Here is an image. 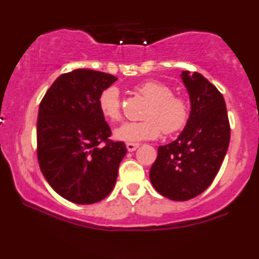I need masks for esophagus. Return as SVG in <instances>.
Here are the masks:
<instances>
[{"label":"esophagus","instance_id":"obj_1","mask_svg":"<svg viewBox=\"0 0 259 259\" xmlns=\"http://www.w3.org/2000/svg\"><path fill=\"white\" fill-rule=\"evenodd\" d=\"M139 147V144H133V142H126V148L129 152H133V151H135L136 148Z\"/></svg>","mask_w":259,"mask_h":259}]
</instances>
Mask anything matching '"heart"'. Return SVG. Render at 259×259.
Returning <instances> with one entry per match:
<instances>
[{"mask_svg": "<svg viewBox=\"0 0 259 259\" xmlns=\"http://www.w3.org/2000/svg\"><path fill=\"white\" fill-rule=\"evenodd\" d=\"M135 91L148 101L142 115L145 119L124 123L114 132L115 139L129 142L153 140L163 132L167 135H173L187 125L191 115L189 100L180 95H174L170 86L157 80H148L136 86ZM99 108L107 120L121 119L120 94L115 86H109L101 92Z\"/></svg>", "mask_w": 259, "mask_h": 259, "instance_id": "b5f03b06", "label": "heart"}]
</instances>
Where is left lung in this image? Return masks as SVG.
Masks as SVG:
<instances>
[{"label":"left lung","mask_w":259,"mask_h":259,"mask_svg":"<svg viewBox=\"0 0 259 259\" xmlns=\"http://www.w3.org/2000/svg\"><path fill=\"white\" fill-rule=\"evenodd\" d=\"M191 100V115L175 141L158 147L150 179L160 195L173 201L198 196L214 180L230 141L223 95L200 73L181 74Z\"/></svg>","instance_id":"8db88e82"}]
</instances>
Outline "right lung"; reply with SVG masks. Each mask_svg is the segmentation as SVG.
<instances>
[{
    "label": "right lung",
    "instance_id": "add662e5",
    "mask_svg": "<svg viewBox=\"0 0 259 259\" xmlns=\"http://www.w3.org/2000/svg\"><path fill=\"white\" fill-rule=\"evenodd\" d=\"M117 80L111 74L75 69L59 75L38 107L36 156L41 173L65 200L78 204L111 194L126 153L99 108L101 92Z\"/></svg>",
    "mask_w": 259,
    "mask_h": 259
}]
</instances>
